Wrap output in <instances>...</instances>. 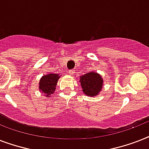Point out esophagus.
Wrapping results in <instances>:
<instances>
[{"mask_svg": "<svg viewBox=\"0 0 149 149\" xmlns=\"http://www.w3.org/2000/svg\"><path fill=\"white\" fill-rule=\"evenodd\" d=\"M74 73H75V71L73 70H71L69 71V74L70 75H74Z\"/></svg>", "mask_w": 149, "mask_h": 149, "instance_id": "esophagus-1", "label": "esophagus"}]
</instances>
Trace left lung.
<instances>
[{
	"label": "left lung",
	"instance_id": "obj_1",
	"mask_svg": "<svg viewBox=\"0 0 149 149\" xmlns=\"http://www.w3.org/2000/svg\"><path fill=\"white\" fill-rule=\"evenodd\" d=\"M79 83L84 94L93 97L99 95L102 91L104 79L97 72H90L79 77Z\"/></svg>",
	"mask_w": 149,
	"mask_h": 149
}]
</instances>
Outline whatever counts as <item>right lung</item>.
Masks as SVG:
<instances>
[{
    "mask_svg": "<svg viewBox=\"0 0 149 149\" xmlns=\"http://www.w3.org/2000/svg\"><path fill=\"white\" fill-rule=\"evenodd\" d=\"M60 76L57 73H49L41 77L38 83V89L46 97H50L56 91V85Z\"/></svg>",
    "mask_w": 149,
    "mask_h": 149,
    "instance_id": "1",
    "label": "right lung"
}]
</instances>
